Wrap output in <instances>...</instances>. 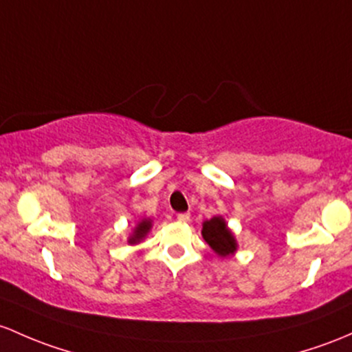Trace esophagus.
Here are the masks:
<instances>
[{
  "instance_id": "34e87169",
  "label": "esophagus",
  "mask_w": 352,
  "mask_h": 352,
  "mask_svg": "<svg viewBox=\"0 0 352 352\" xmlns=\"http://www.w3.org/2000/svg\"><path fill=\"white\" fill-rule=\"evenodd\" d=\"M177 221H179V223H188V221H190V214L188 212L177 214Z\"/></svg>"
}]
</instances>
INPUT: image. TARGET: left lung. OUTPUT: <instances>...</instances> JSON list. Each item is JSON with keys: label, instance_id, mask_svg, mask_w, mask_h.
I'll return each mask as SVG.
<instances>
[{"label": "left lung", "instance_id": "8db88e82", "mask_svg": "<svg viewBox=\"0 0 352 352\" xmlns=\"http://www.w3.org/2000/svg\"><path fill=\"white\" fill-rule=\"evenodd\" d=\"M202 238L212 248L214 253L223 258L231 256L238 250V243H236L231 229L228 228V224L221 216L204 221V224H202Z\"/></svg>", "mask_w": 352, "mask_h": 352}]
</instances>
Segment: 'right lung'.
<instances>
[{
  "mask_svg": "<svg viewBox=\"0 0 352 352\" xmlns=\"http://www.w3.org/2000/svg\"><path fill=\"white\" fill-rule=\"evenodd\" d=\"M150 229H151V219H142L138 223V226L135 228V231H133V234L129 236L128 243L129 244L140 243L148 234V231H150Z\"/></svg>",
  "mask_w": 352,
  "mask_h": 352,
  "instance_id": "1",
  "label": "right lung"
}]
</instances>
